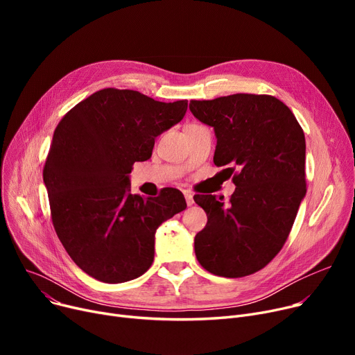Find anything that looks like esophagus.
<instances>
[{
	"label": "esophagus",
	"mask_w": 355,
	"mask_h": 355,
	"mask_svg": "<svg viewBox=\"0 0 355 355\" xmlns=\"http://www.w3.org/2000/svg\"><path fill=\"white\" fill-rule=\"evenodd\" d=\"M184 197H185V201H187L189 206H193V204H194V196H193V193L185 191V193H184Z\"/></svg>",
	"instance_id": "obj_1"
}]
</instances>
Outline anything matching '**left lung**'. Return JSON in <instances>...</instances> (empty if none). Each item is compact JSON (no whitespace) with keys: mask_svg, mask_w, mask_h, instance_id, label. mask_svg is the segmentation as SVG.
Returning a JSON list of instances; mask_svg holds the SVG:
<instances>
[{"mask_svg":"<svg viewBox=\"0 0 355 355\" xmlns=\"http://www.w3.org/2000/svg\"><path fill=\"white\" fill-rule=\"evenodd\" d=\"M190 110L214 128V164L237 165L229 201L197 194L207 225L194 239L200 265L223 277L263 269L281 252L306 194L305 135L292 110L270 95L236 93L191 101ZM234 173V166L227 168Z\"/></svg>","mask_w":355,"mask_h":355,"instance_id":"1","label":"left lung"}]
</instances>
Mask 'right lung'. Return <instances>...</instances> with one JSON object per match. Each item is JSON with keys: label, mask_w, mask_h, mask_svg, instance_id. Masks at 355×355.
<instances>
[{"label": "right lung", "mask_w": 355, "mask_h": 355, "mask_svg": "<svg viewBox=\"0 0 355 355\" xmlns=\"http://www.w3.org/2000/svg\"><path fill=\"white\" fill-rule=\"evenodd\" d=\"M187 106L107 87L71 107L54 129L43 170L53 226L89 276L122 284L144 275L154 262L157 229L187 207L175 189L148 198L129 193L134 162L151 158L155 138Z\"/></svg>", "instance_id": "obj_1"}]
</instances>
